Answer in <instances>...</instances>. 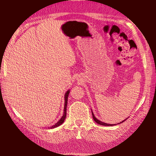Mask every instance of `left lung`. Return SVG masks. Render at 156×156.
<instances>
[{"instance_id": "left-lung-1", "label": "left lung", "mask_w": 156, "mask_h": 156, "mask_svg": "<svg viewBox=\"0 0 156 156\" xmlns=\"http://www.w3.org/2000/svg\"><path fill=\"white\" fill-rule=\"evenodd\" d=\"M91 113H92V117H93L94 121H95V122H96V123L98 124V125H103V126H113V125H115V124H107V123H105V122H102V121L99 120L98 119H97V118H96V117H95V115H94V114L93 112H92V110H91ZM127 118H126L125 120H124L123 121H122V122H120V123H118V124H120V123L123 122L124 121H125L126 119H127ZM118 124H117V125H118Z\"/></svg>"}]
</instances>
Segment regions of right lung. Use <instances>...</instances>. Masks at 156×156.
<instances>
[{
    "instance_id": "right-lung-1",
    "label": "right lung",
    "mask_w": 156,
    "mask_h": 156,
    "mask_svg": "<svg viewBox=\"0 0 156 156\" xmlns=\"http://www.w3.org/2000/svg\"><path fill=\"white\" fill-rule=\"evenodd\" d=\"M69 92H70V90H69H69H67V91L66 92L65 94V106H64V112H63L62 116L61 117V118H60V119L58 121V122L56 124H55L54 125H53L51 126H50V127H49V129L56 128V127H57V126H60V125H62V124L64 122L66 116H67V100H68V96H69Z\"/></svg>"
}]
</instances>
